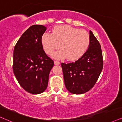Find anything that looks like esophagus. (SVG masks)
Segmentation results:
<instances>
[{
  "mask_svg": "<svg viewBox=\"0 0 122 122\" xmlns=\"http://www.w3.org/2000/svg\"><path fill=\"white\" fill-rule=\"evenodd\" d=\"M54 63H55V65H60V62H59V61H55Z\"/></svg>",
  "mask_w": 122,
  "mask_h": 122,
  "instance_id": "1",
  "label": "esophagus"
}]
</instances>
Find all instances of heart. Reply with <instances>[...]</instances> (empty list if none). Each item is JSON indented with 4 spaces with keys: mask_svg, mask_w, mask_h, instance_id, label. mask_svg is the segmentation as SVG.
I'll list each match as a JSON object with an SVG mask.
<instances>
[{
    "mask_svg": "<svg viewBox=\"0 0 122 122\" xmlns=\"http://www.w3.org/2000/svg\"><path fill=\"white\" fill-rule=\"evenodd\" d=\"M90 42L89 35L86 30H80L69 25L55 27L52 34L45 33L41 42L43 50L48 55H51L55 50L61 49L53 54L55 58L67 57L75 61L80 58L87 50Z\"/></svg>",
    "mask_w": 122,
    "mask_h": 122,
    "instance_id": "heart-1",
    "label": "heart"
}]
</instances>
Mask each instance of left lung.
I'll return each mask as SVG.
<instances>
[{
	"instance_id": "obj_1",
	"label": "left lung",
	"mask_w": 122,
	"mask_h": 122,
	"mask_svg": "<svg viewBox=\"0 0 122 122\" xmlns=\"http://www.w3.org/2000/svg\"><path fill=\"white\" fill-rule=\"evenodd\" d=\"M89 35V46L85 53L75 62L61 63L65 86L72 94H82L90 90L103 70L101 46L91 30Z\"/></svg>"
}]
</instances>
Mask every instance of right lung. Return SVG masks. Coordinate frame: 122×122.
Listing matches in <instances>:
<instances>
[{
	"label": "right lung",
	"instance_id": "obj_1",
	"mask_svg": "<svg viewBox=\"0 0 122 122\" xmlns=\"http://www.w3.org/2000/svg\"><path fill=\"white\" fill-rule=\"evenodd\" d=\"M46 27L30 26L21 36L14 48L13 70L19 85L26 92L38 94L46 90L54 62L43 50L42 35Z\"/></svg>",
	"mask_w": 122,
	"mask_h": 122
}]
</instances>
